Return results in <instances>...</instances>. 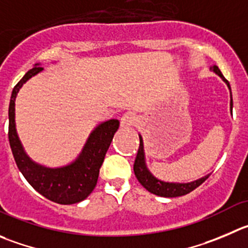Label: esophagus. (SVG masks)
Instances as JSON below:
<instances>
[{
  "instance_id": "34e87169",
  "label": "esophagus",
  "mask_w": 248,
  "mask_h": 248,
  "mask_svg": "<svg viewBox=\"0 0 248 248\" xmlns=\"http://www.w3.org/2000/svg\"><path fill=\"white\" fill-rule=\"evenodd\" d=\"M136 122V117L134 113L131 112H126L123 114V117L120 118V126L122 128H130L135 124Z\"/></svg>"
}]
</instances>
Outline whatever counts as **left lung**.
Masks as SVG:
<instances>
[{"label": "left lung", "instance_id": "8db88e82", "mask_svg": "<svg viewBox=\"0 0 248 248\" xmlns=\"http://www.w3.org/2000/svg\"><path fill=\"white\" fill-rule=\"evenodd\" d=\"M216 74H218L219 77L223 79V81L226 82L228 87L230 89V85H229V81L223 77L221 72L219 70V68L217 65H213L211 68ZM232 90V89H230ZM230 108L232 110V101H230ZM140 138V146H139L138 155H136L135 158V163H134V173H135L136 179L139 180V183L143 186L147 191H150L153 195H157V196L162 197H179L184 196L186 193L191 192L196 187H199L203 181H206L208 179V175L203 176L201 179H197L195 181H191V183H166V181H162L159 179L155 178L152 175L150 170L147 169V166H146L145 161V151H143V141L142 138L139 135Z\"/></svg>", "mask_w": 248, "mask_h": 248}]
</instances>
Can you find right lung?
<instances>
[{"mask_svg": "<svg viewBox=\"0 0 248 248\" xmlns=\"http://www.w3.org/2000/svg\"><path fill=\"white\" fill-rule=\"evenodd\" d=\"M44 69L35 64L12 91L9 102L8 139L16 167L19 168L28 183L42 196L60 204H73L81 202L93 191L97 184L100 168L109 148L115 131L119 128V120L109 119L98 124L90 134L84 148L78 158L70 164L61 168H47L35 163L25 153L16 130V97L20 87L31 77Z\"/></svg>", "mask_w": 248, "mask_h": 248, "instance_id": "add662e5", "label": "right lung"}]
</instances>
